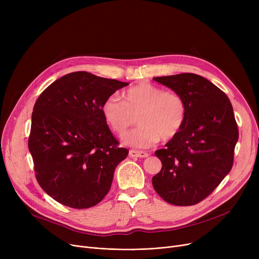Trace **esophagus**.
Wrapping results in <instances>:
<instances>
[{"label": "esophagus", "instance_id": "esophagus-1", "mask_svg": "<svg viewBox=\"0 0 259 259\" xmlns=\"http://www.w3.org/2000/svg\"><path fill=\"white\" fill-rule=\"evenodd\" d=\"M129 155L131 157H147L149 154L145 151H138V150H130Z\"/></svg>", "mask_w": 259, "mask_h": 259}]
</instances>
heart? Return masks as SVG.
I'll return each mask as SVG.
<instances>
[{
    "instance_id": "1",
    "label": "heart",
    "mask_w": 259,
    "mask_h": 259,
    "mask_svg": "<svg viewBox=\"0 0 259 259\" xmlns=\"http://www.w3.org/2000/svg\"><path fill=\"white\" fill-rule=\"evenodd\" d=\"M122 98L124 102L113 95L107 98L101 110L107 124L117 135H124L138 116L141 126L124 138L127 145L148 148L160 139L170 141L185 125L187 104L179 92L143 83L126 90Z\"/></svg>"
}]
</instances>
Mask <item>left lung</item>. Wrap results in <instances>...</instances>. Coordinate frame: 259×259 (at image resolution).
<instances>
[{"label": "left lung", "instance_id": "left-lung-1", "mask_svg": "<svg viewBox=\"0 0 259 259\" xmlns=\"http://www.w3.org/2000/svg\"><path fill=\"white\" fill-rule=\"evenodd\" d=\"M179 92L187 104L185 125L155 151L160 171L152 178L156 193L174 206H193L208 197L233 166L238 128L227 94L194 73L154 77Z\"/></svg>", "mask_w": 259, "mask_h": 259}]
</instances>
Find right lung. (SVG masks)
<instances>
[{"label": "right lung", "mask_w": 259, "mask_h": 259, "mask_svg": "<svg viewBox=\"0 0 259 259\" xmlns=\"http://www.w3.org/2000/svg\"><path fill=\"white\" fill-rule=\"evenodd\" d=\"M127 85L76 71L53 81L36 100L28 139L34 174L62 205L91 208L110 190L114 170L129 151L118 146L101 108Z\"/></svg>", "instance_id": "right-lung-1"}]
</instances>
